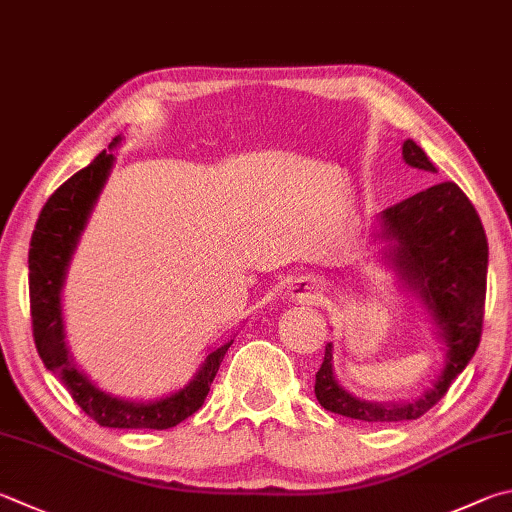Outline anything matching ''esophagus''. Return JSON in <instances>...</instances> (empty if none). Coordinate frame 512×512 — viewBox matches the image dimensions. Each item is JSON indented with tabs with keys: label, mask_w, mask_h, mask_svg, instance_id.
Masks as SVG:
<instances>
[{
	"label": "esophagus",
	"mask_w": 512,
	"mask_h": 512,
	"mask_svg": "<svg viewBox=\"0 0 512 512\" xmlns=\"http://www.w3.org/2000/svg\"><path fill=\"white\" fill-rule=\"evenodd\" d=\"M322 293H324L322 282L313 275L297 277V280L288 286V297L297 304H318L322 300Z\"/></svg>",
	"instance_id": "esophagus-1"
}]
</instances>
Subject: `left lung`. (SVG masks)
Returning <instances> with one entry per match:
<instances>
[{
	"label": "left lung",
	"instance_id": "left-lung-1",
	"mask_svg": "<svg viewBox=\"0 0 512 512\" xmlns=\"http://www.w3.org/2000/svg\"><path fill=\"white\" fill-rule=\"evenodd\" d=\"M403 161L436 174V167L412 138L403 143ZM374 241L378 262L394 273L398 288L423 306L443 345L439 376L412 401H365L333 374V342L315 374V398L324 410L365 423H401L421 418L441 401L452 380L475 356L486 304L488 239L470 199L457 183L445 181L414 194L378 215Z\"/></svg>",
	"mask_w": 512,
	"mask_h": 512
}]
</instances>
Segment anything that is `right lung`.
<instances>
[{
	"label": "right lung",
	"instance_id": "obj_1",
	"mask_svg": "<svg viewBox=\"0 0 512 512\" xmlns=\"http://www.w3.org/2000/svg\"><path fill=\"white\" fill-rule=\"evenodd\" d=\"M123 138L116 136L109 150H102L85 170L71 176L51 194L37 219L29 250V291L35 347L44 367L58 376L87 416L102 427L120 430H167L192 416L206 401L221 360L232 345L230 340L206 353L190 383L156 401H129L105 392L82 367L76 365L62 315V288L71 259L87 228L102 188L114 167L111 150Z\"/></svg>",
	"mask_w": 512,
	"mask_h": 512
}]
</instances>
